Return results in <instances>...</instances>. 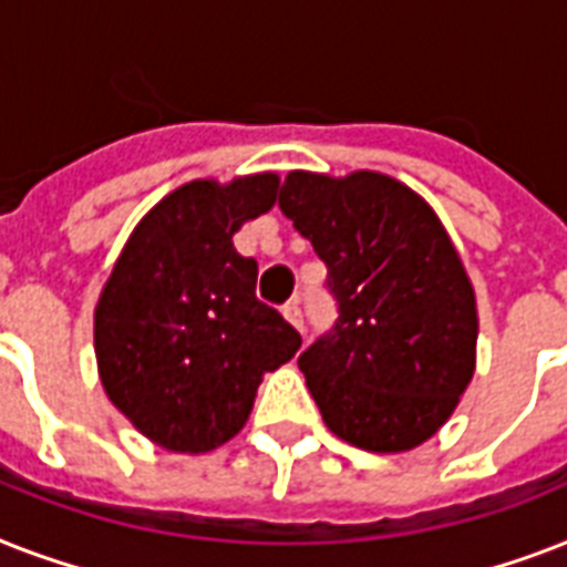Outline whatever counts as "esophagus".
<instances>
[{"mask_svg":"<svg viewBox=\"0 0 567 567\" xmlns=\"http://www.w3.org/2000/svg\"><path fill=\"white\" fill-rule=\"evenodd\" d=\"M282 315L285 318H288V323H291V327H297L302 332V311H300V302L297 300H291V302H285L282 306Z\"/></svg>","mask_w":567,"mask_h":567,"instance_id":"1","label":"esophagus"}]
</instances>
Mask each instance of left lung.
Segmentation results:
<instances>
[{
  "label": "left lung",
  "instance_id": "1",
  "mask_svg": "<svg viewBox=\"0 0 567 567\" xmlns=\"http://www.w3.org/2000/svg\"><path fill=\"white\" fill-rule=\"evenodd\" d=\"M279 208L329 270L332 332L300 355L323 423L371 453H405L456 412L476 371V293L432 205L377 171H291Z\"/></svg>",
  "mask_w": 567,
  "mask_h": 567
}]
</instances>
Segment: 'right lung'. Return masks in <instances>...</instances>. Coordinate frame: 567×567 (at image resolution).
<instances>
[{
  "mask_svg": "<svg viewBox=\"0 0 567 567\" xmlns=\"http://www.w3.org/2000/svg\"><path fill=\"white\" fill-rule=\"evenodd\" d=\"M279 176L194 179L141 217L102 285L93 350L105 394L171 453H208L247 423L267 371L300 332L256 297L258 265L231 238L274 208Z\"/></svg>",
  "mask_w": 567,
  "mask_h": 567,
  "instance_id": "1",
  "label": "right lung"
}]
</instances>
